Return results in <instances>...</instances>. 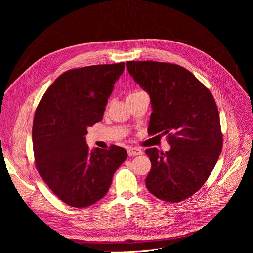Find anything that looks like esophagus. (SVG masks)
<instances>
[{
    "mask_svg": "<svg viewBox=\"0 0 253 253\" xmlns=\"http://www.w3.org/2000/svg\"><path fill=\"white\" fill-rule=\"evenodd\" d=\"M128 155L130 157H133V156H138V155H141L142 154V151L140 149H137V148H129L128 149Z\"/></svg>",
    "mask_w": 253,
    "mask_h": 253,
    "instance_id": "34e87169",
    "label": "esophagus"
}]
</instances>
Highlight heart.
Masks as SVG:
<instances>
[{"mask_svg": "<svg viewBox=\"0 0 253 253\" xmlns=\"http://www.w3.org/2000/svg\"><path fill=\"white\" fill-rule=\"evenodd\" d=\"M139 92H142V91H134V92H132V93H130L129 95H132V94H136V93H139Z\"/></svg>", "mask_w": 253, "mask_h": 253, "instance_id": "obj_1", "label": "heart"}]
</instances>
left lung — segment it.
<instances>
[{
  "label": "left lung",
  "mask_w": 253,
  "mask_h": 253,
  "mask_svg": "<svg viewBox=\"0 0 253 253\" xmlns=\"http://www.w3.org/2000/svg\"><path fill=\"white\" fill-rule=\"evenodd\" d=\"M127 70L152 101L149 134L166 135L171 149L145 150L152 168L145 178L150 193L176 203L201 189L222 149L216 102L187 69L158 61H127Z\"/></svg>",
  "instance_id": "obj_1"
}]
</instances>
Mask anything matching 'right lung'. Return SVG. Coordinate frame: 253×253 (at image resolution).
<instances>
[{"label":"right lung","mask_w":253,"mask_h":253,"mask_svg":"<svg viewBox=\"0 0 253 253\" xmlns=\"http://www.w3.org/2000/svg\"><path fill=\"white\" fill-rule=\"evenodd\" d=\"M124 62L72 69L61 74L40 100L33 123L35 164L60 200L81 208L108 193L114 173L127 158L125 149L91 151L87 128L101 121Z\"/></svg>","instance_id":"obj_1"}]
</instances>
